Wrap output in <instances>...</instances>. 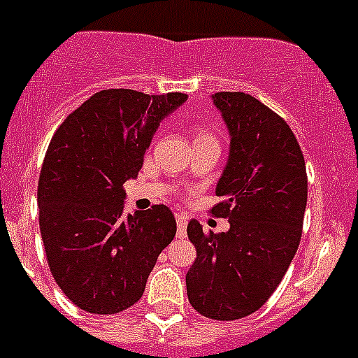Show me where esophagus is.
I'll use <instances>...</instances> for the list:
<instances>
[{
  "instance_id": "obj_1",
  "label": "esophagus",
  "mask_w": 358,
  "mask_h": 358,
  "mask_svg": "<svg viewBox=\"0 0 358 358\" xmlns=\"http://www.w3.org/2000/svg\"><path fill=\"white\" fill-rule=\"evenodd\" d=\"M187 222H189V217L185 215V213H176V226H178V238H185L187 235Z\"/></svg>"
}]
</instances>
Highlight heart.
<instances>
[{
    "label": "heart",
    "instance_id": "1",
    "mask_svg": "<svg viewBox=\"0 0 358 358\" xmlns=\"http://www.w3.org/2000/svg\"><path fill=\"white\" fill-rule=\"evenodd\" d=\"M196 141H215V136H213L210 129L198 127V129H194V143Z\"/></svg>",
    "mask_w": 358,
    "mask_h": 358
}]
</instances>
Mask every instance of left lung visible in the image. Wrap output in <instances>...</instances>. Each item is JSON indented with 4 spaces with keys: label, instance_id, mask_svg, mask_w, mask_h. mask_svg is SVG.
Here are the masks:
<instances>
[{
    "label": "left lung",
    "instance_id": "8db88e82",
    "mask_svg": "<svg viewBox=\"0 0 358 358\" xmlns=\"http://www.w3.org/2000/svg\"><path fill=\"white\" fill-rule=\"evenodd\" d=\"M229 132V155L212 208L229 229L187 226L196 262L185 275L199 315L231 322L252 315L285 277L300 243L307 205L306 162L295 134L279 115L242 92L212 95Z\"/></svg>",
    "mask_w": 358,
    "mask_h": 358
}]
</instances>
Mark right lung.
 Listing matches in <instances>:
<instances>
[{
  "mask_svg": "<svg viewBox=\"0 0 358 358\" xmlns=\"http://www.w3.org/2000/svg\"><path fill=\"white\" fill-rule=\"evenodd\" d=\"M185 100L102 90L52 136L36 194L40 233L56 285L79 309L116 315L134 306L175 238L168 206L125 215L122 187L138 176L160 122Z\"/></svg>",
  "mask_w": 358,
  "mask_h": 358,
  "instance_id": "1",
  "label": "right lung"
}]
</instances>
